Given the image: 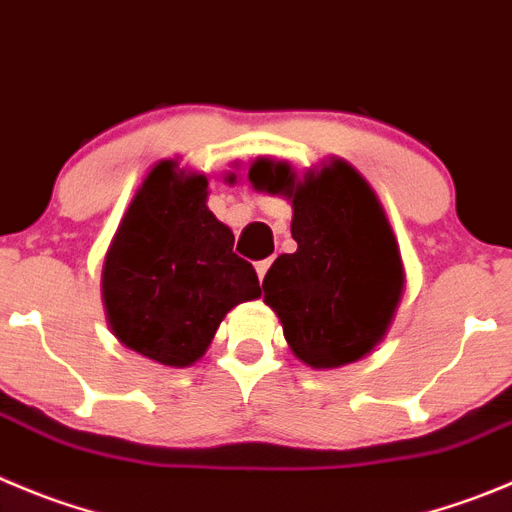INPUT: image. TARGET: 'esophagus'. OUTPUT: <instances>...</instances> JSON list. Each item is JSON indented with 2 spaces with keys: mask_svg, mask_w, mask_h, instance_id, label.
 I'll list each match as a JSON object with an SVG mask.
<instances>
[{
  "mask_svg": "<svg viewBox=\"0 0 512 512\" xmlns=\"http://www.w3.org/2000/svg\"><path fill=\"white\" fill-rule=\"evenodd\" d=\"M270 265H272V257H267V260H260L255 265L257 278H260V283H262V280H265V275H267V270H270Z\"/></svg>",
  "mask_w": 512,
  "mask_h": 512,
  "instance_id": "34e87169",
  "label": "esophagus"
}]
</instances>
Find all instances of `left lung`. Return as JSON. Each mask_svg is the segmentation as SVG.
Wrapping results in <instances>:
<instances>
[{"mask_svg":"<svg viewBox=\"0 0 512 512\" xmlns=\"http://www.w3.org/2000/svg\"><path fill=\"white\" fill-rule=\"evenodd\" d=\"M255 189L293 202V255L267 270L265 303L290 351L313 369H338L384 341L404 293V265L384 207L343 159L298 179L290 164L257 159Z\"/></svg>","mask_w":512,"mask_h":512,"instance_id":"obj_1","label":"left lung"}]
</instances>
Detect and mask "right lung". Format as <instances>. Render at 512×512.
Returning a JSON list of instances; mask_svg holds the SVG:
<instances>
[{"label":"right lung","mask_w":512,"mask_h":512,"mask_svg":"<svg viewBox=\"0 0 512 512\" xmlns=\"http://www.w3.org/2000/svg\"><path fill=\"white\" fill-rule=\"evenodd\" d=\"M207 176L159 161L105 252V318L113 336L156 364L184 369L207 353L224 315L260 298L255 267L207 207Z\"/></svg>","instance_id":"add662e5"}]
</instances>
